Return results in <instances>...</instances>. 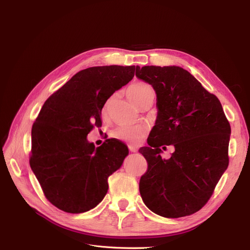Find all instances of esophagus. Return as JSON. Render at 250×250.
<instances>
[{
    "instance_id": "1",
    "label": "esophagus",
    "mask_w": 250,
    "mask_h": 250,
    "mask_svg": "<svg viewBox=\"0 0 250 250\" xmlns=\"http://www.w3.org/2000/svg\"><path fill=\"white\" fill-rule=\"evenodd\" d=\"M128 148H129V150L131 151V152H137V148H135V147H133V146H128Z\"/></svg>"
}]
</instances>
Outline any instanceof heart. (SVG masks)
I'll list each match as a JSON object with an SVG mask.
<instances>
[{
    "label": "heart",
    "instance_id": "obj_1",
    "mask_svg": "<svg viewBox=\"0 0 250 250\" xmlns=\"http://www.w3.org/2000/svg\"><path fill=\"white\" fill-rule=\"evenodd\" d=\"M150 92H152V88L146 84V83L137 82L128 87L127 95L129 97V99L137 105ZM112 99L113 97H109L105 101L102 107V113L104 116H106L108 113ZM113 135H115V138L121 141L129 143L131 145H135V144H139L146 135V128L140 125H122L116 128L115 131H113Z\"/></svg>",
    "mask_w": 250,
    "mask_h": 250
}]
</instances>
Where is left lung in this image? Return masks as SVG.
<instances>
[{"mask_svg": "<svg viewBox=\"0 0 250 250\" xmlns=\"http://www.w3.org/2000/svg\"><path fill=\"white\" fill-rule=\"evenodd\" d=\"M135 76L156 93L157 118L140 153L148 163L140 179L144 203L153 213L179 218L198 211L229 166L230 125L218 98L180 66H137ZM172 145L168 160L160 152Z\"/></svg>", "mask_w": 250, "mask_h": 250, "instance_id": "1", "label": "left lung"}]
</instances>
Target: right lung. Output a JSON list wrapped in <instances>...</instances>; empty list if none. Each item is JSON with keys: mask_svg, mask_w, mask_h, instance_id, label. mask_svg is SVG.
<instances>
[{"mask_svg": "<svg viewBox=\"0 0 250 250\" xmlns=\"http://www.w3.org/2000/svg\"><path fill=\"white\" fill-rule=\"evenodd\" d=\"M135 65L82 70L51 95L33 123L30 167L46 198L66 213L94 208L108 190L107 179L128 155L124 143L107 139L95 147L86 139L100 127L102 107L126 85Z\"/></svg>", "mask_w": 250, "mask_h": 250, "instance_id": "add662e5", "label": "right lung"}]
</instances>
